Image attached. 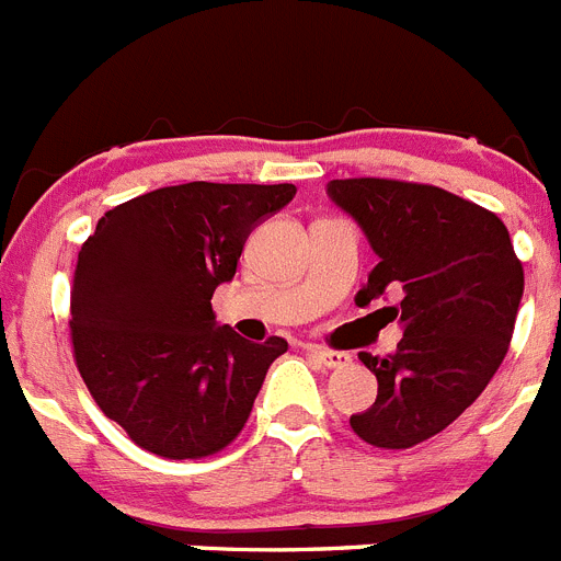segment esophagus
Instances as JSON below:
<instances>
[{"label": "esophagus", "instance_id": "34e87169", "mask_svg": "<svg viewBox=\"0 0 561 561\" xmlns=\"http://www.w3.org/2000/svg\"><path fill=\"white\" fill-rule=\"evenodd\" d=\"M309 354L314 356L317 362H323L325 368H345L351 362L348 354H342V351H329V348H320V345H311Z\"/></svg>", "mask_w": 561, "mask_h": 561}]
</instances>
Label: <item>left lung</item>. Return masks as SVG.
Returning a JSON list of instances; mask_svg holds the SVG:
<instances>
[{
	"instance_id": "left-lung-1",
	"label": "left lung",
	"mask_w": 561,
	"mask_h": 561,
	"mask_svg": "<svg viewBox=\"0 0 561 561\" xmlns=\"http://www.w3.org/2000/svg\"><path fill=\"white\" fill-rule=\"evenodd\" d=\"M329 196L368 236L379 264L356 304L390 306L404 336L396 354H359L379 381L351 415L370 447L408 449L447 430L497 374L523 300V264L492 210L435 185L331 180Z\"/></svg>"
}]
</instances>
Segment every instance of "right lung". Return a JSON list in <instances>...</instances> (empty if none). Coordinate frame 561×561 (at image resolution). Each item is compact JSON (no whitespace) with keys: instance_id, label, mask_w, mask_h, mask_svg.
<instances>
[{"instance_id":"add662e5","label":"right lung","mask_w":561,"mask_h":561,"mask_svg":"<svg viewBox=\"0 0 561 561\" xmlns=\"http://www.w3.org/2000/svg\"><path fill=\"white\" fill-rule=\"evenodd\" d=\"M295 185L187 182L108 210L78 252L72 354L89 393L137 447L216 455L238 438L289 342H250L216 323L213 291L244 241Z\"/></svg>"}]
</instances>
